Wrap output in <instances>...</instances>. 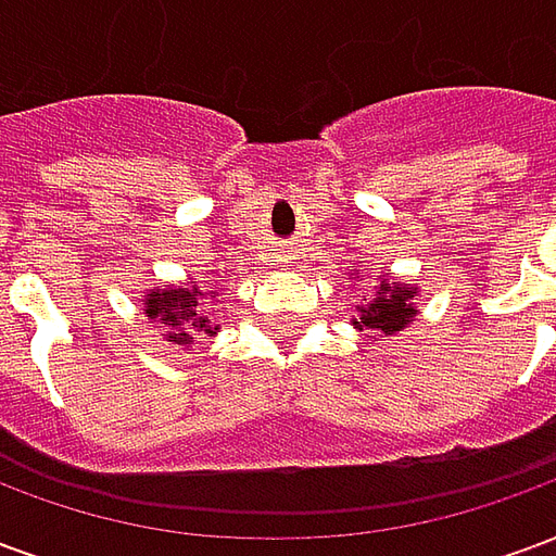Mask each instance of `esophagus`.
<instances>
[{
	"label": "esophagus",
	"instance_id": "34e87169",
	"mask_svg": "<svg viewBox=\"0 0 556 556\" xmlns=\"http://www.w3.org/2000/svg\"><path fill=\"white\" fill-rule=\"evenodd\" d=\"M289 258H291V255H282V258H277L279 267H286V265H289Z\"/></svg>",
	"mask_w": 556,
	"mask_h": 556
}]
</instances>
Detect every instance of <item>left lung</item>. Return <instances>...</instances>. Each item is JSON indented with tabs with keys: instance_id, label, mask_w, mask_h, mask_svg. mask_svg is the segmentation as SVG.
I'll use <instances>...</instances> for the list:
<instances>
[{
	"instance_id": "left-lung-1",
	"label": "left lung",
	"mask_w": 556,
	"mask_h": 556,
	"mask_svg": "<svg viewBox=\"0 0 556 556\" xmlns=\"http://www.w3.org/2000/svg\"><path fill=\"white\" fill-rule=\"evenodd\" d=\"M419 291L417 286H410V282H390V279L381 277V286L375 289V298L366 306H361V315L351 321V325L357 327L361 333L366 337L378 339V337H393L399 330H405V327L417 318V301Z\"/></svg>"
}]
</instances>
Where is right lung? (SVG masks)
I'll use <instances>...</instances> for the list:
<instances>
[{
    "label": "right lung",
    "mask_w": 556,
    "mask_h": 556,
    "mask_svg": "<svg viewBox=\"0 0 556 556\" xmlns=\"http://www.w3.org/2000/svg\"><path fill=\"white\" fill-rule=\"evenodd\" d=\"M217 291L202 289L193 282L181 286H154L142 291V313L157 325L160 339L178 351H190L193 339L217 337L219 325L205 315V303L214 301Z\"/></svg>",
    "instance_id": "1"
}]
</instances>
